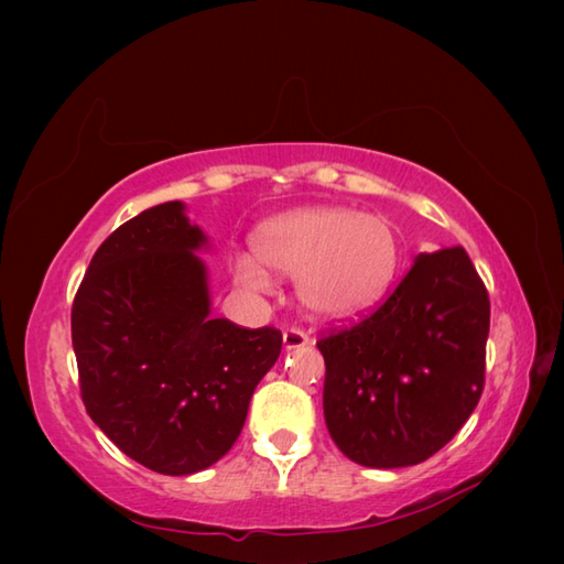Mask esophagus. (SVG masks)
Returning a JSON list of instances; mask_svg holds the SVG:
<instances>
[{"label":"esophagus","mask_w":564,"mask_h":564,"mask_svg":"<svg viewBox=\"0 0 564 564\" xmlns=\"http://www.w3.org/2000/svg\"><path fill=\"white\" fill-rule=\"evenodd\" d=\"M310 341H313V339H310L303 329L291 327V329L283 332V346H285V349H301V346H307Z\"/></svg>","instance_id":"34e87169"}]
</instances>
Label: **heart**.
Masks as SVG:
<instances>
[{
	"label": "heart",
	"mask_w": 564,
	"mask_h": 564,
	"mask_svg": "<svg viewBox=\"0 0 564 564\" xmlns=\"http://www.w3.org/2000/svg\"><path fill=\"white\" fill-rule=\"evenodd\" d=\"M251 254L232 261V279L254 295L273 291V275H297V295L319 319L346 322L378 307L402 269V237L382 215L351 206H315L263 223Z\"/></svg>",
	"instance_id": "b5f03b06"
}]
</instances>
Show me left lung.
<instances>
[{"mask_svg": "<svg viewBox=\"0 0 564 564\" xmlns=\"http://www.w3.org/2000/svg\"><path fill=\"white\" fill-rule=\"evenodd\" d=\"M487 334L489 295L467 251L419 254L386 303L317 341L332 441L366 467L431 458L480 402Z\"/></svg>", "mask_w": 564, "mask_h": 564, "instance_id": "obj_1", "label": "left lung"}]
</instances>
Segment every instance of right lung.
I'll use <instances>...</instances> for the list:
<instances>
[{"label":"right lung","instance_id":"1","mask_svg":"<svg viewBox=\"0 0 564 564\" xmlns=\"http://www.w3.org/2000/svg\"><path fill=\"white\" fill-rule=\"evenodd\" d=\"M206 242L182 200L142 210L104 239L72 303L87 414L162 475L206 470L232 448L283 344L273 327L210 317Z\"/></svg>","mask_w":564,"mask_h":564}]
</instances>
